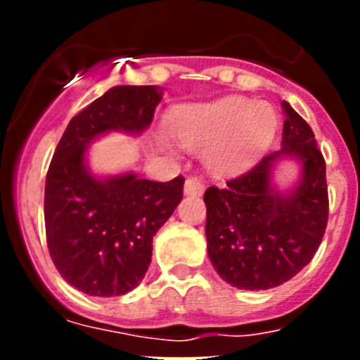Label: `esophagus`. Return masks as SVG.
Returning a JSON list of instances; mask_svg holds the SVG:
<instances>
[{"instance_id":"esophagus-1","label":"esophagus","mask_w":360,"mask_h":360,"mask_svg":"<svg viewBox=\"0 0 360 360\" xmlns=\"http://www.w3.org/2000/svg\"><path fill=\"white\" fill-rule=\"evenodd\" d=\"M205 191V186L198 176H189L184 184V193L187 196H200Z\"/></svg>"}]
</instances>
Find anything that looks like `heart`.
Segmentation results:
<instances>
[{
  "label": "heart",
  "mask_w": 360,
  "mask_h": 360,
  "mask_svg": "<svg viewBox=\"0 0 360 360\" xmlns=\"http://www.w3.org/2000/svg\"><path fill=\"white\" fill-rule=\"evenodd\" d=\"M169 129L186 149L205 148L209 169L227 174L262 157L276 135L278 115L270 104L224 97L180 108Z\"/></svg>",
  "instance_id": "b5f03b06"
}]
</instances>
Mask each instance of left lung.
Instances as JSON below:
<instances>
[{
  "label": "left lung",
  "mask_w": 360,
  "mask_h": 360,
  "mask_svg": "<svg viewBox=\"0 0 360 360\" xmlns=\"http://www.w3.org/2000/svg\"><path fill=\"white\" fill-rule=\"evenodd\" d=\"M283 111L281 149L203 195L209 259L219 278L245 290H269L301 272L319 249L328 221L323 153L303 117L288 103H283ZM283 158L302 164V178L288 193L271 184Z\"/></svg>",
  "instance_id": "obj_1"
}]
</instances>
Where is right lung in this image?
<instances>
[{
    "label": "right lung",
    "instance_id": "obj_1",
    "mask_svg": "<svg viewBox=\"0 0 360 360\" xmlns=\"http://www.w3.org/2000/svg\"><path fill=\"white\" fill-rule=\"evenodd\" d=\"M162 101L157 86H115L70 120L50 162L44 227L66 283L88 295H124L144 279L153 236L184 196V178L151 182L135 173L98 178L88 144L108 131L141 135Z\"/></svg>",
    "mask_w": 360,
    "mask_h": 360
}]
</instances>
